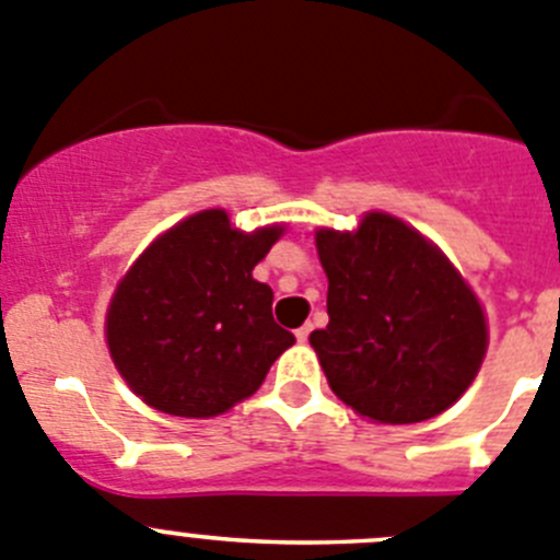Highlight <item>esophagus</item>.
Instances as JSON below:
<instances>
[{
  "instance_id": "1",
  "label": "esophagus",
  "mask_w": 560,
  "mask_h": 560,
  "mask_svg": "<svg viewBox=\"0 0 560 560\" xmlns=\"http://www.w3.org/2000/svg\"><path fill=\"white\" fill-rule=\"evenodd\" d=\"M310 331H312V326H310V324H304V326H301L299 331H295V337H299L301 342H306V340H310Z\"/></svg>"
}]
</instances>
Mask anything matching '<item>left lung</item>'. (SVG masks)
<instances>
[{"instance_id":"left-lung-1","label":"left lung","mask_w":560,"mask_h":560,"mask_svg":"<svg viewBox=\"0 0 560 560\" xmlns=\"http://www.w3.org/2000/svg\"><path fill=\"white\" fill-rule=\"evenodd\" d=\"M329 326L310 335L331 390L380 424H416L463 396L486 357V317L450 259L401 220L317 231Z\"/></svg>"}]
</instances>
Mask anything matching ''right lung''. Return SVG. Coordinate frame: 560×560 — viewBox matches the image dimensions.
<instances>
[{"mask_svg": "<svg viewBox=\"0 0 560 560\" xmlns=\"http://www.w3.org/2000/svg\"><path fill=\"white\" fill-rule=\"evenodd\" d=\"M281 225L231 229L223 209L161 234L114 292L105 337L119 374L150 407L209 418L248 399L295 337L273 320L254 268Z\"/></svg>", "mask_w": 560, "mask_h": 560, "instance_id": "obj_1", "label": "right lung"}]
</instances>
